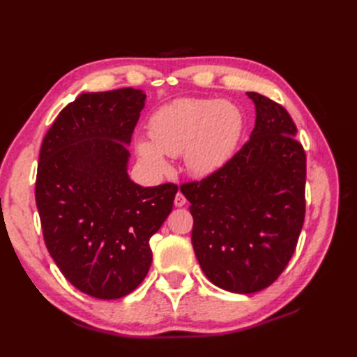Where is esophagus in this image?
I'll list each match as a JSON object with an SVG mask.
<instances>
[{
    "label": "esophagus",
    "mask_w": 357,
    "mask_h": 357,
    "mask_svg": "<svg viewBox=\"0 0 357 357\" xmlns=\"http://www.w3.org/2000/svg\"><path fill=\"white\" fill-rule=\"evenodd\" d=\"M186 204V198H185V195H183L181 192H178L177 195H176V198H174V205L176 207H183V205Z\"/></svg>",
    "instance_id": "obj_1"
}]
</instances>
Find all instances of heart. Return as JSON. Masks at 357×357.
Listing matches in <instances>:
<instances>
[{
	"label": "heart",
	"instance_id": "b5f03b06",
	"mask_svg": "<svg viewBox=\"0 0 357 357\" xmlns=\"http://www.w3.org/2000/svg\"><path fill=\"white\" fill-rule=\"evenodd\" d=\"M243 129V112L228 100L180 98L152 114L150 139L138 138L135 149L142 162L156 172L168 168L165 155L183 153L190 174L205 177L231 160Z\"/></svg>",
	"mask_w": 357,
	"mask_h": 357
}]
</instances>
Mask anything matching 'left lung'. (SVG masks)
Instances as JSON below:
<instances>
[{
	"instance_id": "8db88e82",
	"label": "left lung",
	"mask_w": 357,
	"mask_h": 357,
	"mask_svg": "<svg viewBox=\"0 0 357 357\" xmlns=\"http://www.w3.org/2000/svg\"><path fill=\"white\" fill-rule=\"evenodd\" d=\"M247 96L256 110L250 139L214 174L180 186L205 277L241 295L283 273L305 218V152L296 126L280 104L256 92Z\"/></svg>"
}]
</instances>
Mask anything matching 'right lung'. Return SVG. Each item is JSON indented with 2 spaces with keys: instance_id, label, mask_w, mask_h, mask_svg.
<instances>
[{
  "instance_id": "right-lung-1",
  "label": "right lung",
  "mask_w": 357,
  "mask_h": 357,
  "mask_svg": "<svg viewBox=\"0 0 357 357\" xmlns=\"http://www.w3.org/2000/svg\"><path fill=\"white\" fill-rule=\"evenodd\" d=\"M146 93L123 88L83 92L43 139L36 202L43 236L68 282L98 299H119L143 282L150 238L172 210L178 188L137 185L128 146Z\"/></svg>"
}]
</instances>
